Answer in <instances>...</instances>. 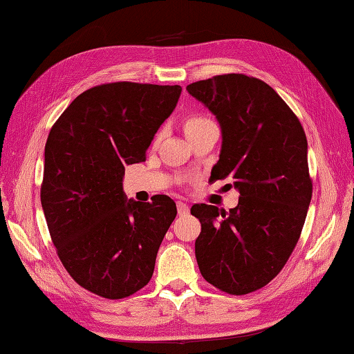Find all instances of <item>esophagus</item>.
Wrapping results in <instances>:
<instances>
[{"label":"esophagus","instance_id":"1","mask_svg":"<svg viewBox=\"0 0 354 354\" xmlns=\"http://www.w3.org/2000/svg\"><path fill=\"white\" fill-rule=\"evenodd\" d=\"M177 212L178 215H187V212H189V206H187L185 201H177Z\"/></svg>","mask_w":354,"mask_h":354}]
</instances>
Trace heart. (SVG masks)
<instances>
[{"label": "heart", "mask_w": 354, "mask_h": 354, "mask_svg": "<svg viewBox=\"0 0 354 354\" xmlns=\"http://www.w3.org/2000/svg\"><path fill=\"white\" fill-rule=\"evenodd\" d=\"M214 122L211 119H207L205 116H198V114H194V116H189L185 120V131L189 136L192 133L198 131V129L205 128L206 125H211Z\"/></svg>", "instance_id": "1"}]
</instances>
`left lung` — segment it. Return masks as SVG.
Returning <instances> with one entry per match:
<instances>
[{
	"label": "left lung",
	"mask_w": 354,
	"mask_h": 354,
	"mask_svg": "<svg viewBox=\"0 0 354 354\" xmlns=\"http://www.w3.org/2000/svg\"><path fill=\"white\" fill-rule=\"evenodd\" d=\"M186 90L221 128L211 176L232 177L240 192L221 217L217 206L191 207L201 223L198 269L220 290L246 295L278 275L299 240L312 200L306 133L278 93L257 77L221 75Z\"/></svg>",
	"instance_id": "obj_1"
}]
</instances>
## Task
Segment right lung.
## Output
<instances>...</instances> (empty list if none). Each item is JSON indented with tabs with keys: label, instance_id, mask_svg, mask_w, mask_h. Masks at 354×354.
<instances>
[{
	"label": "right lung",
	"instance_id": "add662e5",
	"mask_svg": "<svg viewBox=\"0 0 354 354\" xmlns=\"http://www.w3.org/2000/svg\"><path fill=\"white\" fill-rule=\"evenodd\" d=\"M182 86L113 82L71 102L50 129L41 205L64 268L79 286L108 299L145 287L174 200H128L127 165L145 160L157 129L178 102Z\"/></svg>",
	"mask_w": 354,
	"mask_h": 354
}]
</instances>
